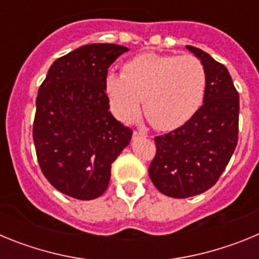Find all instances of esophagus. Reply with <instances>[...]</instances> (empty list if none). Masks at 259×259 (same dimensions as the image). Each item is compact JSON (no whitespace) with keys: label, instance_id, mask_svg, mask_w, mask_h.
I'll list each match as a JSON object with an SVG mask.
<instances>
[{"label":"esophagus","instance_id":"obj_1","mask_svg":"<svg viewBox=\"0 0 259 259\" xmlns=\"http://www.w3.org/2000/svg\"><path fill=\"white\" fill-rule=\"evenodd\" d=\"M146 135L143 134V132L140 131H135L134 132V139H145Z\"/></svg>","mask_w":259,"mask_h":259}]
</instances>
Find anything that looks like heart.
Wrapping results in <instances>:
<instances>
[{"mask_svg":"<svg viewBox=\"0 0 259 259\" xmlns=\"http://www.w3.org/2000/svg\"><path fill=\"white\" fill-rule=\"evenodd\" d=\"M206 91L205 67L193 56L143 53L125 62L122 75L109 74L105 92L123 123L144 113L159 131L182 127L197 113Z\"/></svg>","mask_w":259,"mask_h":259,"instance_id":"heart-1","label":"heart"}]
</instances>
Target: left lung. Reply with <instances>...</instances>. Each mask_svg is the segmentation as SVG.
Masks as SVG:
<instances>
[{
    "label": "left lung",
    "instance_id": "1",
    "mask_svg": "<svg viewBox=\"0 0 259 259\" xmlns=\"http://www.w3.org/2000/svg\"><path fill=\"white\" fill-rule=\"evenodd\" d=\"M206 72L203 105L182 127L155 136L149 166L155 188L174 198L203 193L218 182L239 139V93L224 65L187 45Z\"/></svg>",
    "mask_w": 259,
    "mask_h": 259
}]
</instances>
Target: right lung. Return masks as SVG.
<instances>
[{
    "instance_id": "add662e5",
    "label": "right lung",
    "mask_w": 259,
    "mask_h": 259,
    "mask_svg": "<svg viewBox=\"0 0 259 259\" xmlns=\"http://www.w3.org/2000/svg\"><path fill=\"white\" fill-rule=\"evenodd\" d=\"M127 47L91 44L56 59L38 88L33 143L48 182L66 196L93 200L107 189L111 163L132 130L110 113L107 68Z\"/></svg>"
}]
</instances>
